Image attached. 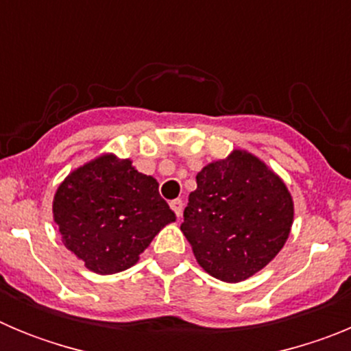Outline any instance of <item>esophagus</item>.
Segmentation results:
<instances>
[{
	"instance_id": "1",
	"label": "esophagus",
	"mask_w": 351,
	"mask_h": 351,
	"mask_svg": "<svg viewBox=\"0 0 351 351\" xmlns=\"http://www.w3.org/2000/svg\"><path fill=\"white\" fill-rule=\"evenodd\" d=\"M170 207H172V210L176 213V216H178V218H181L182 207H184V204H182L181 198H176V200H172V202H170Z\"/></svg>"
}]
</instances>
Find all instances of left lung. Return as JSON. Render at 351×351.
<instances>
[{"instance_id": "left-lung-1", "label": "left lung", "mask_w": 351, "mask_h": 351, "mask_svg": "<svg viewBox=\"0 0 351 351\" xmlns=\"http://www.w3.org/2000/svg\"><path fill=\"white\" fill-rule=\"evenodd\" d=\"M291 223L293 200L283 179L255 154L234 149L197 173L181 230L207 274L239 283L280 253Z\"/></svg>"}]
</instances>
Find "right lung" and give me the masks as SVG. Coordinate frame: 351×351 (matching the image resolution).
<instances>
[{"label": "right lung", "instance_id": "1", "mask_svg": "<svg viewBox=\"0 0 351 351\" xmlns=\"http://www.w3.org/2000/svg\"><path fill=\"white\" fill-rule=\"evenodd\" d=\"M52 214L64 246L104 276L135 265L154 235L176 221L156 179L112 153L68 173L58 186Z\"/></svg>", "mask_w": 351, "mask_h": 351}]
</instances>
